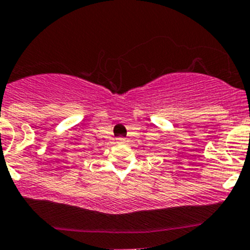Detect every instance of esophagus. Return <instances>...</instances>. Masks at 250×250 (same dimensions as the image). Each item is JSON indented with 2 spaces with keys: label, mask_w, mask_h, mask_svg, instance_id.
Returning <instances> with one entry per match:
<instances>
[{
  "label": "esophagus",
  "mask_w": 250,
  "mask_h": 250,
  "mask_svg": "<svg viewBox=\"0 0 250 250\" xmlns=\"http://www.w3.org/2000/svg\"><path fill=\"white\" fill-rule=\"evenodd\" d=\"M116 140H117L118 144H125V141H127V139H125V138H117V139H116Z\"/></svg>",
  "instance_id": "1"
}]
</instances>
